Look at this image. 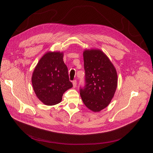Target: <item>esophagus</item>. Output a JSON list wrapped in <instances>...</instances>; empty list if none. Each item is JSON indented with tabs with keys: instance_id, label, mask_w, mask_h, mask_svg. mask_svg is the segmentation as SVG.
<instances>
[{
	"instance_id": "esophagus-1",
	"label": "esophagus",
	"mask_w": 153,
	"mask_h": 153,
	"mask_svg": "<svg viewBox=\"0 0 153 153\" xmlns=\"http://www.w3.org/2000/svg\"><path fill=\"white\" fill-rule=\"evenodd\" d=\"M72 84H73V87H76V85H77V81H76V80H74V81H72Z\"/></svg>"
}]
</instances>
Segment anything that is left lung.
I'll return each mask as SVG.
<instances>
[{
	"label": "left lung",
	"instance_id": "1",
	"mask_svg": "<svg viewBox=\"0 0 153 153\" xmlns=\"http://www.w3.org/2000/svg\"><path fill=\"white\" fill-rule=\"evenodd\" d=\"M85 70L84 87L80 94L85 105L97 112L107 107L117 87V71L107 55L100 50H85L83 53Z\"/></svg>",
	"mask_w": 153,
	"mask_h": 153
}]
</instances>
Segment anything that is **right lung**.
<instances>
[{
    "label": "right lung",
    "mask_w": 153,
    "mask_h": 153,
    "mask_svg": "<svg viewBox=\"0 0 153 153\" xmlns=\"http://www.w3.org/2000/svg\"><path fill=\"white\" fill-rule=\"evenodd\" d=\"M31 82L37 97L45 105L61 102L63 94L72 87L63 53L49 51L45 54L33 71Z\"/></svg>",
    "instance_id": "1"
}]
</instances>
